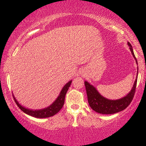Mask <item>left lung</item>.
<instances>
[{
    "label": "left lung",
    "mask_w": 146,
    "mask_h": 146,
    "mask_svg": "<svg viewBox=\"0 0 146 146\" xmlns=\"http://www.w3.org/2000/svg\"><path fill=\"white\" fill-rule=\"evenodd\" d=\"M128 44L130 46V49L131 51L132 56L135 58L137 64V60L135 58V54H134L132 45L130 44L129 42H128ZM137 75H138V71H137ZM137 82V76L132 90H130L128 95H125L123 98L119 99V100H110L102 96L93 85L90 84L88 82L85 81L84 85L86 86L87 98H88V102L90 108L97 113L105 114V115L114 114L124 110L130 105L132 99L134 98L135 90H136Z\"/></svg>",
    "instance_id": "obj_1"
}]
</instances>
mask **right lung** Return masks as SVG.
<instances>
[{
  "label": "right lung",
  "mask_w": 146,
  "mask_h": 146,
  "mask_svg": "<svg viewBox=\"0 0 146 146\" xmlns=\"http://www.w3.org/2000/svg\"><path fill=\"white\" fill-rule=\"evenodd\" d=\"M71 82L72 80L68 82L67 84H66L65 86H64L62 89L61 92H60L59 96H58V98L55 100V102H53L51 105H50L49 106H48L47 108H45L44 109H28V108H25L23 106L19 104V103L17 102V100H16V98H14V95H13V97H14V100L15 102H16V104L18 105V106L19 107L20 109L23 110L25 113L27 114V115H30V116L36 117V118H46V117H49L56 115V114L58 113V112L61 110V108H62L64 104L65 95H66V92H67V90H68V88L70 87V85L71 84Z\"/></svg>",
  "instance_id": "1"
}]
</instances>
